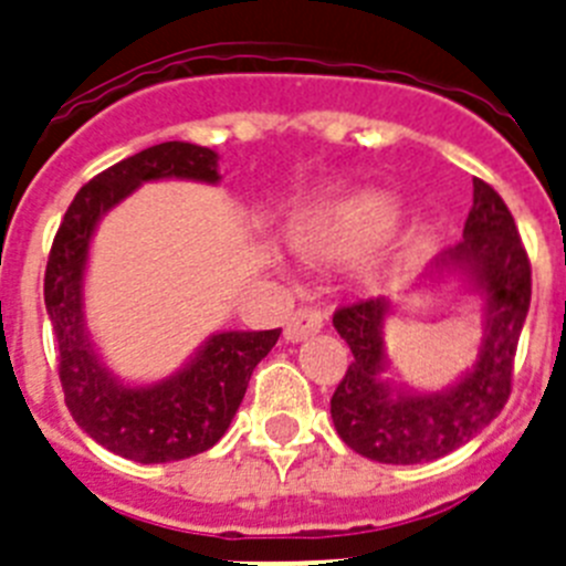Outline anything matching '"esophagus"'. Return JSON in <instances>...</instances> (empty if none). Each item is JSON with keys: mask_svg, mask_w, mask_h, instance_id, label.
<instances>
[{"mask_svg": "<svg viewBox=\"0 0 566 566\" xmlns=\"http://www.w3.org/2000/svg\"><path fill=\"white\" fill-rule=\"evenodd\" d=\"M324 321H327V315L321 313L318 307L295 310V313L287 318V327H284V338H287L290 344H298V340H304V338H310V335L321 333Z\"/></svg>", "mask_w": 566, "mask_h": 566, "instance_id": "esophagus-1", "label": "esophagus"}]
</instances>
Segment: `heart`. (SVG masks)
Segmentation results:
<instances>
[{"label": "heart", "instance_id": "heart-1", "mask_svg": "<svg viewBox=\"0 0 566 566\" xmlns=\"http://www.w3.org/2000/svg\"><path fill=\"white\" fill-rule=\"evenodd\" d=\"M400 226V208L378 191L324 202L295 226V248L313 264H340L366 256Z\"/></svg>", "mask_w": 566, "mask_h": 566}]
</instances>
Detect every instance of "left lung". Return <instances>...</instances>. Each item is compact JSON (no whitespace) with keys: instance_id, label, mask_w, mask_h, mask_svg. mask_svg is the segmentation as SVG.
<instances>
[{"instance_id":"obj_1","label":"left lung","mask_w":566,"mask_h":566,"mask_svg":"<svg viewBox=\"0 0 566 566\" xmlns=\"http://www.w3.org/2000/svg\"><path fill=\"white\" fill-rule=\"evenodd\" d=\"M451 284L482 298V340L476 360L446 389L420 391L386 378L391 302L369 298L333 315L355 360L329 400V415L340 440L360 457L386 465L440 460L491 426L511 397L513 358L531 310V262L511 211L482 180H473L462 242L442 251L417 287L442 293Z\"/></svg>"}]
</instances>
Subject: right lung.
Returning <instances> with one entry per match:
<instances>
[{
	"label": "right lung",
	"instance_id": "1",
	"mask_svg": "<svg viewBox=\"0 0 566 566\" xmlns=\"http://www.w3.org/2000/svg\"><path fill=\"white\" fill-rule=\"evenodd\" d=\"M195 180L217 186L220 155L169 140L115 163L70 202L44 273V304L59 346L64 403L86 434L112 454L155 465L188 460L220 442L237 415L259 360L282 329H226L197 346L169 378L129 384L106 366L86 327L84 276L95 228L144 182Z\"/></svg>",
	"mask_w": 566,
	"mask_h": 566
}]
</instances>
